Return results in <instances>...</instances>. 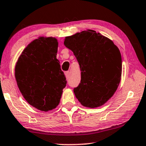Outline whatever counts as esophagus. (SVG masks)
<instances>
[{
	"label": "esophagus",
	"mask_w": 146,
	"mask_h": 146,
	"mask_svg": "<svg viewBox=\"0 0 146 146\" xmlns=\"http://www.w3.org/2000/svg\"><path fill=\"white\" fill-rule=\"evenodd\" d=\"M64 74H65V76H66V78L67 80L69 79V78H70V72L69 71L68 72H66L65 73H64Z\"/></svg>",
	"instance_id": "esophagus-1"
}]
</instances>
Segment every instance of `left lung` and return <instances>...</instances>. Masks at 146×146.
<instances>
[{
    "instance_id": "left-lung-1",
    "label": "left lung",
    "mask_w": 146,
    "mask_h": 146,
    "mask_svg": "<svg viewBox=\"0 0 146 146\" xmlns=\"http://www.w3.org/2000/svg\"><path fill=\"white\" fill-rule=\"evenodd\" d=\"M64 44L74 53L82 72L80 84L74 89L78 101L90 108L104 105L121 78L119 48L108 38L91 29L65 37Z\"/></svg>"
}]
</instances>
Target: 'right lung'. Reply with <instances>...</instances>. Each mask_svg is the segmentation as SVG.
I'll use <instances>...</instances> for the list:
<instances>
[{
    "label": "right lung",
    "instance_id": "obj_1",
    "mask_svg": "<svg viewBox=\"0 0 146 146\" xmlns=\"http://www.w3.org/2000/svg\"><path fill=\"white\" fill-rule=\"evenodd\" d=\"M57 50L56 38L39 36L24 49L15 66L20 92L31 106L40 111H50L59 105L66 84Z\"/></svg>",
    "mask_w": 146,
    "mask_h": 146
}]
</instances>
